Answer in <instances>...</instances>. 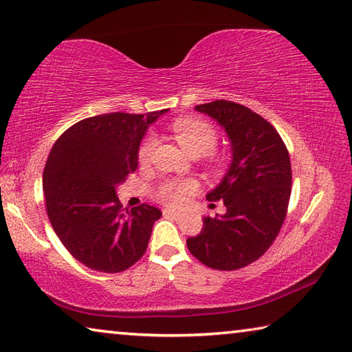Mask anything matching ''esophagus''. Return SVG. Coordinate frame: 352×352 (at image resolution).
Masks as SVG:
<instances>
[{
  "mask_svg": "<svg viewBox=\"0 0 352 352\" xmlns=\"http://www.w3.org/2000/svg\"><path fill=\"white\" fill-rule=\"evenodd\" d=\"M163 215L164 217H172V219H180V214L175 212V210H170V209H164Z\"/></svg>",
  "mask_w": 352,
  "mask_h": 352,
  "instance_id": "obj_1",
  "label": "esophagus"
}]
</instances>
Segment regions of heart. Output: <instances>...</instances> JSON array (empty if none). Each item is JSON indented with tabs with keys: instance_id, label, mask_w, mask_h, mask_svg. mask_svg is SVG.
Instances as JSON below:
<instances>
[{
	"instance_id": "b5f03b06",
	"label": "heart",
	"mask_w": 352,
	"mask_h": 352,
	"mask_svg": "<svg viewBox=\"0 0 352 352\" xmlns=\"http://www.w3.org/2000/svg\"><path fill=\"white\" fill-rule=\"evenodd\" d=\"M172 131L175 133L177 142L190 155H204L212 151L217 144V131L208 121L198 118H180L177 120ZM155 148V138L149 135L144 138L138 149V160L148 163ZM197 184L192 180H168L160 184L157 189V198L162 203L172 208H180L186 203L188 197L194 192Z\"/></svg>"
}]
</instances>
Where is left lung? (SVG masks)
<instances>
[{
  "mask_svg": "<svg viewBox=\"0 0 352 352\" xmlns=\"http://www.w3.org/2000/svg\"><path fill=\"white\" fill-rule=\"evenodd\" d=\"M231 142L232 160L219 186L206 195L226 212L204 217L201 232L186 240L197 260L212 270L234 271L263 255L280 232L291 197L289 154L274 126L246 106L228 100L198 104Z\"/></svg>",
  "mask_w": 352,
  "mask_h": 352,
  "instance_id": "obj_1",
  "label": "left lung"
}]
</instances>
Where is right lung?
<instances>
[{
  "mask_svg": "<svg viewBox=\"0 0 352 352\" xmlns=\"http://www.w3.org/2000/svg\"><path fill=\"white\" fill-rule=\"evenodd\" d=\"M164 112L81 120L50 151L43 172L49 220L70 255L94 271H126L146 252L162 210L149 204L124 209L117 188L137 170L140 143Z\"/></svg>",
  "mask_w": 352,
  "mask_h": 352,
  "instance_id": "obj_1",
  "label": "right lung"
}]
</instances>
